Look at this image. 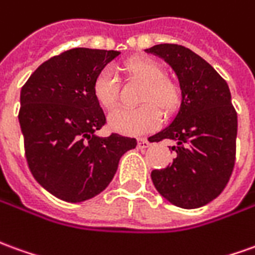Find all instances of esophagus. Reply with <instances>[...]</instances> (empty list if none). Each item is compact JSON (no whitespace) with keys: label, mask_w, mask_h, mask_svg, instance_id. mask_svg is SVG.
I'll use <instances>...</instances> for the list:
<instances>
[{"label":"esophagus","mask_w":255,"mask_h":255,"mask_svg":"<svg viewBox=\"0 0 255 255\" xmlns=\"http://www.w3.org/2000/svg\"><path fill=\"white\" fill-rule=\"evenodd\" d=\"M150 146V142L146 139V138H140L138 139V147L139 149H146V147H149Z\"/></svg>","instance_id":"obj_1"}]
</instances>
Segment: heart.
Masks as SVG:
<instances>
[{
  "mask_svg": "<svg viewBox=\"0 0 255 255\" xmlns=\"http://www.w3.org/2000/svg\"><path fill=\"white\" fill-rule=\"evenodd\" d=\"M131 77L143 83L138 108H119L109 115L112 129L124 135H142L154 131L160 126L161 115L175 112L181 102V90L175 83L165 78V72L157 62L150 59H132L124 66ZM94 97L105 109H112L119 97V81L112 67H103L94 80ZM149 102H153L149 104Z\"/></svg>",
  "mask_w": 255,
  "mask_h": 255,
  "instance_id": "heart-1",
  "label": "heart"
}]
</instances>
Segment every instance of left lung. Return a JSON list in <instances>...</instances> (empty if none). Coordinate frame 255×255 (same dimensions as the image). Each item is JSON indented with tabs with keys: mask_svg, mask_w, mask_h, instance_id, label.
<instances>
[{
	"mask_svg": "<svg viewBox=\"0 0 255 255\" xmlns=\"http://www.w3.org/2000/svg\"><path fill=\"white\" fill-rule=\"evenodd\" d=\"M177 74L181 90L178 113L150 142L174 140L177 156L167 168L152 171L160 195L181 208L213 202L227 186L236 154L238 115L227 81L197 53L182 45L158 44L145 49Z\"/></svg>",
	"mask_w": 255,
	"mask_h": 255,
	"instance_id": "left-lung-1",
	"label": "left lung"
}]
</instances>
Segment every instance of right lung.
Here are the masks:
<instances>
[{
    "instance_id": "right-lung-1",
    "label": "right lung",
    "mask_w": 255,
    "mask_h": 255,
    "mask_svg": "<svg viewBox=\"0 0 255 255\" xmlns=\"http://www.w3.org/2000/svg\"><path fill=\"white\" fill-rule=\"evenodd\" d=\"M119 51L74 48L35 70L20 91L19 124L28 168L51 195L69 203L108 188L119 161L136 139L99 136L106 122L94 97V80Z\"/></svg>"
}]
</instances>
